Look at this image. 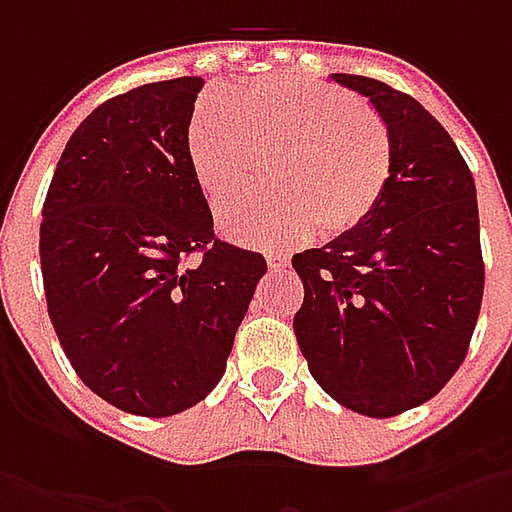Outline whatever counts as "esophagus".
Returning <instances> with one entry per match:
<instances>
[{"instance_id": "34e87169", "label": "esophagus", "mask_w": 512, "mask_h": 512, "mask_svg": "<svg viewBox=\"0 0 512 512\" xmlns=\"http://www.w3.org/2000/svg\"><path fill=\"white\" fill-rule=\"evenodd\" d=\"M267 265H270V267H287V265H290V256H287V253H267Z\"/></svg>"}]
</instances>
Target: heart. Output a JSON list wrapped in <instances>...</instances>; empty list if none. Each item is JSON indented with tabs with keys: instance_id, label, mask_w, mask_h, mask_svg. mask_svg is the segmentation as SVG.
Instances as JSON below:
<instances>
[{
	"instance_id": "1",
	"label": "heart",
	"mask_w": 512,
	"mask_h": 512,
	"mask_svg": "<svg viewBox=\"0 0 512 512\" xmlns=\"http://www.w3.org/2000/svg\"><path fill=\"white\" fill-rule=\"evenodd\" d=\"M187 165L210 205L245 193L259 179V150L276 153V196L245 199L222 213L236 242L279 247L322 225L353 233L376 213L393 176L390 128L373 108L307 76H259L227 99L205 96L187 119Z\"/></svg>"
}]
</instances>
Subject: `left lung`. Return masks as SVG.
Wrapping results in <instances>:
<instances>
[{"mask_svg": "<svg viewBox=\"0 0 512 512\" xmlns=\"http://www.w3.org/2000/svg\"><path fill=\"white\" fill-rule=\"evenodd\" d=\"M333 79L387 122L393 176L359 230L293 256L305 285L293 330L325 393L390 419L433 399L467 356L484 293L476 182L413 96L353 73Z\"/></svg>", "mask_w": 512, "mask_h": 512, "instance_id": "1", "label": "left lung"}]
</instances>
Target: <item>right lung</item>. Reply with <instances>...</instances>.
Instances as JSON below:
<instances>
[{"instance_id":"1","label":"right lung","mask_w":512,"mask_h":512,"mask_svg":"<svg viewBox=\"0 0 512 512\" xmlns=\"http://www.w3.org/2000/svg\"><path fill=\"white\" fill-rule=\"evenodd\" d=\"M205 82L182 76L119 93L73 130L39 225L48 316L96 396L162 419L219 384L262 253L222 242L187 165Z\"/></svg>"}]
</instances>
